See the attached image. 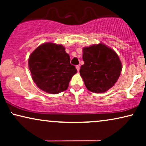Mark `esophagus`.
<instances>
[{
    "label": "esophagus",
    "instance_id": "esophagus-1",
    "mask_svg": "<svg viewBox=\"0 0 146 146\" xmlns=\"http://www.w3.org/2000/svg\"><path fill=\"white\" fill-rule=\"evenodd\" d=\"M76 68L77 71L79 72V70H80V66H79V65H77L76 66Z\"/></svg>",
    "mask_w": 146,
    "mask_h": 146
}]
</instances>
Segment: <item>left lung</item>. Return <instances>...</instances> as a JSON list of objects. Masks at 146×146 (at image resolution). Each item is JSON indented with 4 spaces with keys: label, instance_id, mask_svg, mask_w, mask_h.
Here are the masks:
<instances>
[{
    "label": "left lung",
    "instance_id": "8db88e82",
    "mask_svg": "<svg viewBox=\"0 0 146 146\" xmlns=\"http://www.w3.org/2000/svg\"><path fill=\"white\" fill-rule=\"evenodd\" d=\"M80 73L89 91L103 93L111 88L120 76L121 63L116 52L102 43L83 48Z\"/></svg>",
    "mask_w": 146,
    "mask_h": 146
}]
</instances>
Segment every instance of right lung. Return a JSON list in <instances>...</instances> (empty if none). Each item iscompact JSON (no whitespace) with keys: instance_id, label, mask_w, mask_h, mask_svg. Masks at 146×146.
Returning a JSON list of instances; mask_svg holds the SVG:
<instances>
[{"instance_id":"right-lung-1","label":"right lung","mask_w":146,"mask_h":146,"mask_svg":"<svg viewBox=\"0 0 146 146\" xmlns=\"http://www.w3.org/2000/svg\"><path fill=\"white\" fill-rule=\"evenodd\" d=\"M32 78L46 92L56 94L66 90L70 81L77 72L61 44L44 43L36 48L29 59Z\"/></svg>"}]
</instances>
